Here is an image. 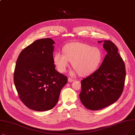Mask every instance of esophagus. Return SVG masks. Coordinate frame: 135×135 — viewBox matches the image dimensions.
I'll use <instances>...</instances> for the list:
<instances>
[{
    "instance_id": "1",
    "label": "esophagus",
    "mask_w": 135,
    "mask_h": 135,
    "mask_svg": "<svg viewBox=\"0 0 135 135\" xmlns=\"http://www.w3.org/2000/svg\"><path fill=\"white\" fill-rule=\"evenodd\" d=\"M68 82H72V81H73L74 80L73 79V78H68Z\"/></svg>"
}]
</instances>
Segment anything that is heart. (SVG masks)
I'll return each mask as SVG.
<instances>
[{
  "mask_svg": "<svg viewBox=\"0 0 135 135\" xmlns=\"http://www.w3.org/2000/svg\"><path fill=\"white\" fill-rule=\"evenodd\" d=\"M63 52L54 55V62L61 73L66 72L71 61L73 68L79 76H85L95 72L102 62V54L96 47L78 42H70L64 46Z\"/></svg>",
  "mask_w": 135,
  "mask_h": 135,
  "instance_id": "obj_1",
  "label": "heart"
}]
</instances>
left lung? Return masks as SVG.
<instances>
[{"label":"left lung","instance_id":"1","mask_svg":"<svg viewBox=\"0 0 135 135\" xmlns=\"http://www.w3.org/2000/svg\"><path fill=\"white\" fill-rule=\"evenodd\" d=\"M103 46L107 54L102 65L81 81L80 101L91 110L101 109L116 102L122 95L125 85V63L118 47L110 40H105Z\"/></svg>","mask_w":135,"mask_h":135}]
</instances>
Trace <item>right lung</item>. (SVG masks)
<instances>
[{
    "instance_id": "right-lung-1",
    "label": "right lung",
    "mask_w": 135,
    "mask_h": 135,
    "mask_svg": "<svg viewBox=\"0 0 135 135\" xmlns=\"http://www.w3.org/2000/svg\"><path fill=\"white\" fill-rule=\"evenodd\" d=\"M54 44L50 38L35 40L21 52L16 63L13 80L19 98L33 110L53 108L68 81L55 69Z\"/></svg>"
}]
</instances>
